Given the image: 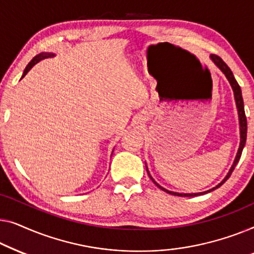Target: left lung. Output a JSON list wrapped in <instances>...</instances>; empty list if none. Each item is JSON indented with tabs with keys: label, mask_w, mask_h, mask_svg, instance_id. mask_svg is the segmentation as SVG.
Returning a JSON list of instances; mask_svg holds the SVG:
<instances>
[{
	"label": "left lung",
	"mask_w": 254,
	"mask_h": 254,
	"mask_svg": "<svg viewBox=\"0 0 254 254\" xmlns=\"http://www.w3.org/2000/svg\"><path fill=\"white\" fill-rule=\"evenodd\" d=\"M210 61L215 64V65L219 67V69L222 71L224 76H226V78L228 79V81H229L230 86L231 88H233L234 91V96H235V102H236V107H237V112H238V121H239V137H241V141H239V147H238V151H237V154H236V158L234 160V163L233 166H231V168L229 169V171H228V174L226 175V177L223 178L222 181L220 182L219 184L216 185V187H214L212 189H209V190L207 191H203V192H198V193H178V192H174V191H169L167 190V189L162 188L161 185L156 183V182L154 181V178H153L151 176V174H149L148 171V168L147 166H146V170H147L148 173V176L151 177V180L153 181V183H154L156 187H158L159 189H161L162 191L167 192V193H170L173 195H180V197H195V195H201V194H205V193H208V192H212L214 190H216L217 188H220L221 185H222L224 182H226L228 178L230 177L231 173H233L236 164L238 163L239 159H241V155H242V152H243V148H244L245 146V142H246V134H248V122H246V116H245V110H244V101H243V96H242V90H241V86H239L237 80L235 79L234 77V73L233 71L230 70V67L227 65L226 63L223 62V60L221 59V57L216 56V55H210Z\"/></svg>",
	"instance_id": "1"
}]
</instances>
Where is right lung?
<instances>
[{
	"mask_svg": "<svg viewBox=\"0 0 254 254\" xmlns=\"http://www.w3.org/2000/svg\"><path fill=\"white\" fill-rule=\"evenodd\" d=\"M55 56H56V55L54 54V53H47V52L45 53V52H42V53H40V54H38L37 56L33 57V60H32L31 62L27 64V66H26V67H25V70H24V72H23V76H21L20 79H23V78L27 74L28 71H30V70L32 69V67H33V66L35 65V64L40 62L41 60L49 59V57H55ZM113 152H114V151H113Z\"/></svg>",
	"mask_w": 254,
	"mask_h": 254,
	"instance_id": "obj_1",
	"label": "right lung"
}]
</instances>
